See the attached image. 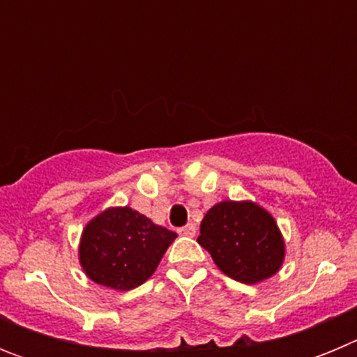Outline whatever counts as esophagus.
<instances>
[{"mask_svg": "<svg viewBox=\"0 0 357 357\" xmlns=\"http://www.w3.org/2000/svg\"><path fill=\"white\" fill-rule=\"evenodd\" d=\"M178 234L188 236V238H193V236L197 234V227H195L193 223H188V225H184L178 229Z\"/></svg>", "mask_w": 357, "mask_h": 357, "instance_id": "34e87169", "label": "esophagus"}]
</instances>
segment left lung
<instances>
[{
  "instance_id": "1",
  "label": "left lung",
  "mask_w": 357,
  "mask_h": 357,
  "mask_svg": "<svg viewBox=\"0 0 357 357\" xmlns=\"http://www.w3.org/2000/svg\"><path fill=\"white\" fill-rule=\"evenodd\" d=\"M216 266L243 284H257L279 272L284 239L273 216L254 202L223 200L211 207L197 239Z\"/></svg>"
}]
</instances>
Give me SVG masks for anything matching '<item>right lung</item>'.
<instances>
[{
  "instance_id": "1",
  "label": "right lung",
  "mask_w": 357,
  "mask_h": 357,
  "mask_svg": "<svg viewBox=\"0 0 357 357\" xmlns=\"http://www.w3.org/2000/svg\"><path fill=\"white\" fill-rule=\"evenodd\" d=\"M175 238L130 207H110L85 225L78 255L96 284L128 291L150 279Z\"/></svg>"
}]
</instances>
